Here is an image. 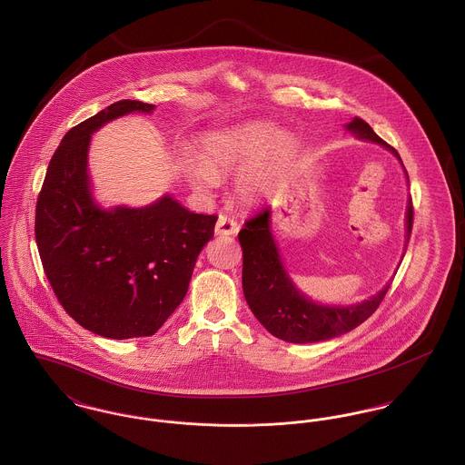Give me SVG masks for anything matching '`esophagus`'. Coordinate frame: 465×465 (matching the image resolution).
<instances>
[{"mask_svg":"<svg viewBox=\"0 0 465 465\" xmlns=\"http://www.w3.org/2000/svg\"><path fill=\"white\" fill-rule=\"evenodd\" d=\"M239 232V224L237 221H233L232 217L221 213L217 217V223H215V235H235Z\"/></svg>","mask_w":465,"mask_h":465,"instance_id":"34e87169","label":"esophagus"}]
</instances>
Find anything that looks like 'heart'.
<instances>
[{
    "instance_id": "heart-1",
    "label": "heart",
    "mask_w": 465,
    "mask_h": 465,
    "mask_svg": "<svg viewBox=\"0 0 465 465\" xmlns=\"http://www.w3.org/2000/svg\"><path fill=\"white\" fill-rule=\"evenodd\" d=\"M294 148V141L282 137L272 124L255 121L205 134L202 158L187 156L183 169L202 193L215 189L219 176L239 173L235 196L244 205H255L269 194Z\"/></svg>"
}]
</instances>
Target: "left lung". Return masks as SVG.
<instances>
[{
  "instance_id": "8db88e82",
  "label": "left lung",
  "mask_w": 465,
  "mask_h": 465,
  "mask_svg": "<svg viewBox=\"0 0 465 465\" xmlns=\"http://www.w3.org/2000/svg\"><path fill=\"white\" fill-rule=\"evenodd\" d=\"M346 128L359 139L381 144L400 158L398 152L380 139L361 117H355ZM412 224L411 200L407 208V241L411 239ZM239 242L242 248L244 298L263 328L287 342H319L351 331L374 313L391 287L385 285L376 296L350 307H330L312 302L296 289L282 263L276 242L271 235L269 207L244 223V228L239 232Z\"/></svg>"
}]
</instances>
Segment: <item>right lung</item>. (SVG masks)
<instances>
[{"instance_id": "add662e5", "label": "right lung", "mask_w": 465, "mask_h": 465, "mask_svg": "<svg viewBox=\"0 0 465 465\" xmlns=\"http://www.w3.org/2000/svg\"><path fill=\"white\" fill-rule=\"evenodd\" d=\"M153 108L121 100L71 128L37 198L35 241L56 300L80 326L108 339L155 333L183 302L217 221L169 194L143 208L104 210L94 202L91 135L115 117Z\"/></svg>"}]
</instances>
